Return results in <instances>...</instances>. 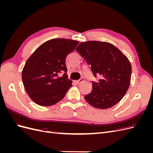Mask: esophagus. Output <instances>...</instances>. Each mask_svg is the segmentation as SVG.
I'll return each instance as SVG.
<instances>
[{
	"label": "esophagus",
	"mask_w": 153,
	"mask_h": 153,
	"mask_svg": "<svg viewBox=\"0 0 153 153\" xmlns=\"http://www.w3.org/2000/svg\"><path fill=\"white\" fill-rule=\"evenodd\" d=\"M84 80H85L84 78H80V79L77 80V81H76V83H77V84H80V83H81V82H84Z\"/></svg>",
	"instance_id": "esophagus-1"
}]
</instances>
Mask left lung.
<instances>
[{
    "label": "left lung",
    "instance_id": "1",
    "mask_svg": "<svg viewBox=\"0 0 153 153\" xmlns=\"http://www.w3.org/2000/svg\"><path fill=\"white\" fill-rule=\"evenodd\" d=\"M76 52L91 66L93 75H100L98 82H92V89L85 95L87 102L96 108L106 109L121 100L130 84L131 66L126 55L107 42H81Z\"/></svg>",
    "mask_w": 153,
    "mask_h": 153
}]
</instances>
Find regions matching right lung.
<instances>
[{
	"label": "right lung",
	"instance_id": "add662e5",
	"mask_svg": "<svg viewBox=\"0 0 153 153\" xmlns=\"http://www.w3.org/2000/svg\"><path fill=\"white\" fill-rule=\"evenodd\" d=\"M79 41L57 38L46 41L27 59L22 73L25 89L40 106H48L62 100L72 85L68 79L66 58ZM64 72L62 77L58 75Z\"/></svg>",
	"mask_w": 153,
	"mask_h": 153
}]
</instances>
